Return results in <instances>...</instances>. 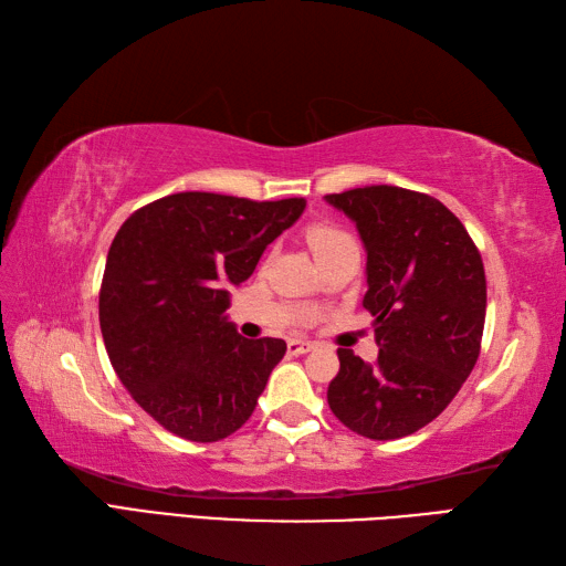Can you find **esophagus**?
Wrapping results in <instances>:
<instances>
[{"label": "esophagus", "mask_w": 566, "mask_h": 566, "mask_svg": "<svg viewBox=\"0 0 566 566\" xmlns=\"http://www.w3.org/2000/svg\"><path fill=\"white\" fill-rule=\"evenodd\" d=\"M286 350H290V355H304V353L314 350V343L304 340V338H292L290 343H286Z\"/></svg>", "instance_id": "esophagus-1"}]
</instances>
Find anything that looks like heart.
<instances>
[{
	"instance_id": "1",
	"label": "heart",
	"mask_w": 566,
	"mask_h": 566,
	"mask_svg": "<svg viewBox=\"0 0 566 566\" xmlns=\"http://www.w3.org/2000/svg\"><path fill=\"white\" fill-rule=\"evenodd\" d=\"M345 243H353L350 235L343 233L340 228H333V226H314L308 231V245L314 250V255H323V252H328L338 245Z\"/></svg>"
}]
</instances>
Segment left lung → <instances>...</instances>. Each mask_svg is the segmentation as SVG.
I'll return each instance as SVG.
<instances>
[{
    "label": "left lung",
    "mask_w": 566,
    "mask_h": 566,
    "mask_svg": "<svg viewBox=\"0 0 566 566\" xmlns=\"http://www.w3.org/2000/svg\"><path fill=\"white\" fill-rule=\"evenodd\" d=\"M367 252L363 306L375 316L377 363L338 347L328 406L369 440L428 426L472 375L482 347L486 276L457 216L420 191L377 185L328 195Z\"/></svg>",
    "instance_id": "left-lung-1"
}]
</instances>
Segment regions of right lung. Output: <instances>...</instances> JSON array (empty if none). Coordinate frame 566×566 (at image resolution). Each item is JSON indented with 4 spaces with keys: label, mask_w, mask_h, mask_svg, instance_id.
I'll return each instance as SVG.
<instances>
[{
    "label": "right lung",
    "mask_w": 566,
    "mask_h": 566,
    "mask_svg": "<svg viewBox=\"0 0 566 566\" xmlns=\"http://www.w3.org/2000/svg\"><path fill=\"white\" fill-rule=\"evenodd\" d=\"M304 199L170 195L130 213L106 255L99 326L112 367L143 411L175 436L216 442L255 411L280 338L245 340L226 316L240 284Z\"/></svg>",
    "instance_id": "1"
}]
</instances>
